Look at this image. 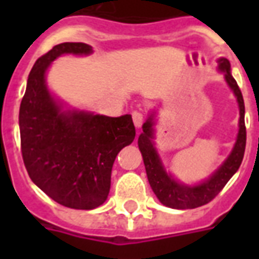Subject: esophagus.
I'll use <instances>...</instances> for the list:
<instances>
[{
	"mask_svg": "<svg viewBox=\"0 0 259 259\" xmlns=\"http://www.w3.org/2000/svg\"><path fill=\"white\" fill-rule=\"evenodd\" d=\"M132 118H133V123H135L136 127H140L143 124V113L139 112V111H135L132 113Z\"/></svg>",
	"mask_w": 259,
	"mask_h": 259,
	"instance_id": "1",
	"label": "esophagus"
}]
</instances>
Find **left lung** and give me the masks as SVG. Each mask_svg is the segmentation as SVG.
<instances>
[{"label": "left lung", "mask_w": 259, "mask_h": 259, "mask_svg": "<svg viewBox=\"0 0 259 259\" xmlns=\"http://www.w3.org/2000/svg\"><path fill=\"white\" fill-rule=\"evenodd\" d=\"M219 69L225 73V79L233 90L234 96L237 97L240 108V120H239V135L234 144L233 150L230 152L228 159L222 163V166L218 169L215 174L201 185L186 186L179 183L165 172L162 162L158 157V152L154 147L152 139H154V122L152 115L147 119V122L143 124V133L139 136V148H140L144 166H146L147 178L150 182L152 191L155 193L158 200L163 205L176 209H193L197 206L205 205L209 201L217 197L225 185L228 183L230 178L233 176L237 169L241 165L245 150V123H244V100L243 94L240 91L237 81L230 73V62L226 58H221L218 61Z\"/></svg>", "instance_id": "8db88e82"}]
</instances>
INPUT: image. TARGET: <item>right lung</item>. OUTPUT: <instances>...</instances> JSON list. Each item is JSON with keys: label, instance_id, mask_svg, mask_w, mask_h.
<instances>
[{"label": "right lung", "instance_id": "right-lung-1", "mask_svg": "<svg viewBox=\"0 0 259 259\" xmlns=\"http://www.w3.org/2000/svg\"><path fill=\"white\" fill-rule=\"evenodd\" d=\"M91 53L84 42H62L40 57L19 109L20 148L30 179L54 201L74 209H94L105 202L115 158L136 136L130 115L62 111L50 94L46 72L54 59Z\"/></svg>", "mask_w": 259, "mask_h": 259}]
</instances>
